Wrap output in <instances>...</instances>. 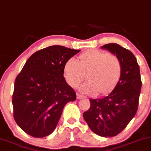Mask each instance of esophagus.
Returning <instances> with one entry per match:
<instances>
[{
	"mask_svg": "<svg viewBox=\"0 0 151 151\" xmlns=\"http://www.w3.org/2000/svg\"><path fill=\"white\" fill-rule=\"evenodd\" d=\"M83 97V96L82 95H81L80 93H77V99H82Z\"/></svg>",
	"mask_w": 151,
	"mask_h": 151,
	"instance_id": "obj_1",
	"label": "esophagus"
}]
</instances>
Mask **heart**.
Returning <instances> with one entry per match:
<instances>
[{"mask_svg":"<svg viewBox=\"0 0 151 151\" xmlns=\"http://www.w3.org/2000/svg\"><path fill=\"white\" fill-rule=\"evenodd\" d=\"M122 64L116 55L102 50H86L78 57L70 58L64 65V74L67 82L77 87L87 74L88 81L83 83L80 90L83 93H108L115 88L120 79Z\"/></svg>","mask_w":151,"mask_h":151,"instance_id":"obj_1","label":"heart"}]
</instances>
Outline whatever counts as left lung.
<instances>
[{"mask_svg":"<svg viewBox=\"0 0 151 151\" xmlns=\"http://www.w3.org/2000/svg\"><path fill=\"white\" fill-rule=\"evenodd\" d=\"M120 59L122 72L112 91L101 99H91L83 116L91 130L103 137L120 133L135 116L142 82L137 58L130 50L117 43L101 47Z\"/></svg>","mask_w":151,"mask_h":151,"instance_id":"1","label":"left lung"}]
</instances>
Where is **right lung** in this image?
Listing matches in <instances>:
<instances>
[{"instance_id": "add662e5", "label": "right lung", "mask_w": 151, "mask_h": 151, "mask_svg": "<svg viewBox=\"0 0 151 151\" xmlns=\"http://www.w3.org/2000/svg\"><path fill=\"white\" fill-rule=\"evenodd\" d=\"M80 51L48 46L27 60L14 81L12 105L14 120L27 134L36 138L50 135L65 105L77 99L63 74L65 63Z\"/></svg>"}]
</instances>
